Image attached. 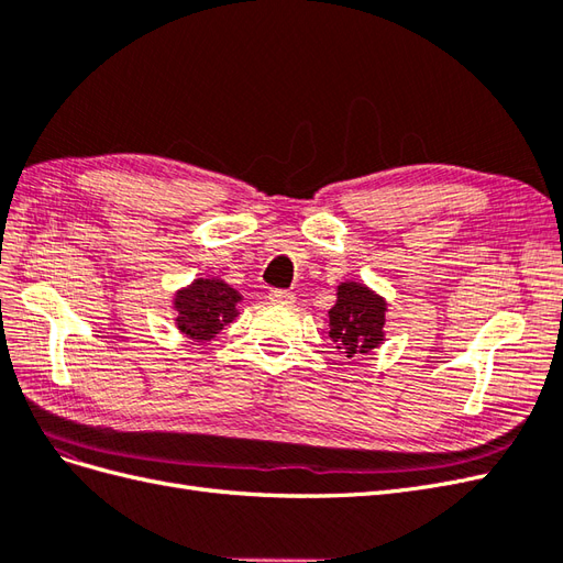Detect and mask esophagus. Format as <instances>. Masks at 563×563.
<instances>
[{
  "mask_svg": "<svg viewBox=\"0 0 563 563\" xmlns=\"http://www.w3.org/2000/svg\"><path fill=\"white\" fill-rule=\"evenodd\" d=\"M267 298L272 302H294V294L291 291H282V288H275V291H269Z\"/></svg>",
  "mask_w": 563,
  "mask_h": 563,
  "instance_id": "esophagus-1",
  "label": "esophagus"
}]
</instances>
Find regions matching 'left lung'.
Masks as SVG:
<instances>
[{"label":"left lung","mask_w":563,"mask_h":563,"mask_svg":"<svg viewBox=\"0 0 563 563\" xmlns=\"http://www.w3.org/2000/svg\"><path fill=\"white\" fill-rule=\"evenodd\" d=\"M335 305L329 310V335L347 360L383 345L387 300L362 282H340Z\"/></svg>","instance_id":"1"}]
</instances>
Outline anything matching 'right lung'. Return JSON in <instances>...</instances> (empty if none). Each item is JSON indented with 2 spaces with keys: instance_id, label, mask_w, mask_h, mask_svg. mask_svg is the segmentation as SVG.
Wrapping results in <instances>:
<instances>
[{
  "instance_id": "add662e5",
  "label": "right lung",
  "mask_w": 563,
  "mask_h": 563,
  "mask_svg": "<svg viewBox=\"0 0 563 563\" xmlns=\"http://www.w3.org/2000/svg\"><path fill=\"white\" fill-rule=\"evenodd\" d=\"M242 300V294L228 282L218 277H199L174 296V310L178 312L176 327L195 343H209L228 323L240 317Z\"/></svg>"
}]
</instances>
